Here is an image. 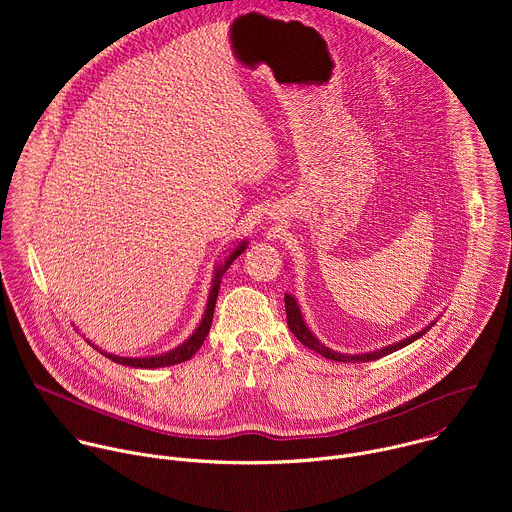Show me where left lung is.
Here are the masks:
<instances>
[{"label":"left lung","instance_id":"obj_1","mask_svg":"<svg viewBox=\"0 0 512 512\" xmlns=\"http://www.w3.org/2000/svg\"><path fill=\"white\" fill-rule=\"evenodd\" d=\"M285 312H287V326H289V330L294 332V336H296L304 346L312 348L314 352L322 354L324 358L338 360V362H369V360H377V358H381V356H385V354L397 352L399 348H403V346L411 344L413 340L421 338V336L437 322V318H435V320H431L425 328H421L419 332H415V334H411V336H407V338H403V340H399V342L387 344V346H383V348L369 350V352H354V354H348V352L332 350V348H328L324 342H320V338H318V336L310 330V326L306 324L298 300H296L294 296H291V294H285Z\"/></svg>","mask_w":512,"mask_h":512}]
</instances>
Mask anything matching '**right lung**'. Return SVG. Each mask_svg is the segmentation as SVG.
Here are the masks:
<instances>
[{
  "label": "right lung",
  "mask_w": 512,
  "mask_h": 512,
  "mask_svg": "<svg viewBox=\"0 0 512 512\" xmlns=\"http://www.w3.org/2000/svg\"><path fill=\"white\" fill-rule=\"evenodd\" d=\"M249 247V241L243 239V241H237L225 255L223 259H218L216 265H214V271H212V281H210V291H208V300H206V308H204V314H202V320L200 324L196 326V330L182 342L178 344L176 348L168 350V352H162V354H152V356H119V354H113V352H105L101 350L97 344H93L89 338L87 342L99 350L101 354H105L107 358H111L113 362L117 364H125V367H133V369H162V367H172V364H180L184 360H190L196 350L202 346L204 338L208 336L210 332V324H212V314H214V304H216V298H218V289H221V281H223V275L227 273V269L233 265V261Z\"/></svg>",
  "instance_id": "obj_1"
}]
</instances>
